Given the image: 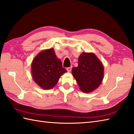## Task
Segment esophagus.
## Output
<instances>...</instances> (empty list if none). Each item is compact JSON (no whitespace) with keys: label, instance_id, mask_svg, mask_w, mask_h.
<instances>
[{"label":"esophagus","instance_id":"obj_1","mask_svg":"<svg viewBox=\"0 0 134 134\" xmlns=\"http://www.w3.org/2000/svg\"><path fill=\"white\" fill-rule=\"evenodd\" d=\"M71 69H72V67H67V70L68 72H70L71 70Z\"/></svg>","mask_w":134,"mask_h":134}]
</instances>
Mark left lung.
I'll return each instance as SVG.
<instances>
[{
    "mask_svg": "<svg viewBox=\"0 0 134 134\" xmlns=\"http://www.w3.org/2000/svg\"><path fill=\"white\" fill-rule=\"evenodd\" d=\"M104 68L101 62L92 53H83L78 58V65L73 67L72 73L85 93L92 92L100 85L103 78Z\"/></svg>",
    "mask_w": 134,
    "mask_h": 134,
    "instance_id": "obj_1",
    "label": "left lung"
}]
</instances>
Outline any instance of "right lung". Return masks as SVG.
<instances>
[{"label": "right lung", "instance_id": "add662e5", "mask_svg": "<svg viewBox=\"0 0 134 134\" xmlns=\"http://www.w3.org/2000/svg\"><path fill=\"white\" fill-rule=\"evenodd\" d=\"M31 72L34 81L44 90L53 88L62 74L67 72L53 48L41 52L34 59Z\"/></svg>", "mask_w": 134, "mask_h": 134}]
</instances>
